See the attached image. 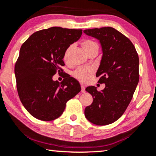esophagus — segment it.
Segmentation results:
<instances>
[{
    "label": "esophagus",
    "instance_id": "1",
    "mask_svg": "<svg viewBox=\"0 0 156 156\" xmlns=\"http://www.w3.org/2000/svg\"><path fill=\"white\" fill-rule=\"evenodd\" d=\"M81 92L82 93H85L86 92V90H85V86L83 84H81Z\"/></svg>",
    "mask_w": 156,
    "mask_h": 156
}]
</instances>
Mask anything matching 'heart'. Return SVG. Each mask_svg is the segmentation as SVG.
<instances>
[{
    "label": "heart",
    "mask_w": 156,
    "mask_h": 156,
    "mask_svg": "<svg viewBox=\"0 0 156 156\" xmlns=\"http://www.w3.org/2000/svg\"><path fill=\"white\" fill-rule=\"evenodd\" d=\"M82 46L86 51V54L89 52L90 51L94 49V48H98V45L95 41L90 39H86L84 40L82 43ZM71 49V46H69L68 48L65 50V54H64V59L67 61L69 58V54ZM94 73V70L91 67H80L73 73V76L77 78L78 80L81 82H87L89 81L92 76Z\"/></svg>",
    "instance_id": "obj_1"
}]
</instances>
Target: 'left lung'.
<instances>
[{"mask_svg":"<svg viewBox=\"0 0 156 156\" xmlns=\"http://www.w3.org/2000/svg\"><path fill=\"white\" fill-rule=\"evenodd\" d=\"M99 41L102 57L96 76L105 88L98 91L94 86L86 91L93 97V102L85 108L88 121L98 126L108 125L121 117L132 100L137 86L139 57L128 37L110 27L83 30Z\"/></svg>","mask_w":156,"mask_h":156,"instance_id":"1","label":"left lung"}]
</instances>
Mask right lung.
Wrapping results in <instances>:
<instances>
[{"mask_svg":"<svg viewBox=\"0 0 156 156\" xmlns=\"http://www.w3.org/2000/svg\"><path fill=\"white\" fill-rule=\"evenodd\" d=\"M81 35L82 30L53 27L35 32L22 45L14 67L16 88L24 108L35 119H57L67 101L81 90L67 74L61 83L52 79L62 71L65 50Z\"/></svg>","mask_w":156,"mask_h":156,"instance_id":"right-lung-1","label":"right lung"}]
</instances>
